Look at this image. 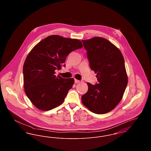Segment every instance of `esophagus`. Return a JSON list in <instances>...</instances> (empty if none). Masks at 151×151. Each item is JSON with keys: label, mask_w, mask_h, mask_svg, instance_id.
<instances>
[{"label": "esophagus", "mask_w": 151, "mask_h": 151, "mask_svg": "<svg viewBox=\"0 0 151 151\" xmlns=\"http://www.w3.org/2000/svg\"><path fill=\"white\" fill-rule=\"evenodd\" d=\"M80 82V80H77V79H75V83H79Z\"/></svg>", "instance_id": "obj_1"}]
</instances>
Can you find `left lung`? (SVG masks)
<instances>
[{"label": "left lung", "instance_id": "left-lung-1", "mask_svg": "<svg viewBox=\"0 0 151 151\" xmlns=\"http://www.w3.org/2000/svg\"><path fill=\"white\" fill-rule=\"evenodd\" d=\"M90 68L97 73L98 83H87L88 91L81 101L91 111L105 114L111 111L122 100L128 79L121 51L108 40L96 37L82 40Z\"/></svg>", "mask_w": 151, "mask_h": 151}]
</instances>
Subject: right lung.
I'll use <instances>...</instances> for the list:
<instances>
[{"instance_id":"obj_1","label":"right lung","mask_w":151,"mask_h":151,"mask_svg":"<svg viewBox=\"0 0 151 151\" xmlns=\"http://www.w3.org/2000/svg\"><path fill=\"white\" fill-rule=\"evenodd\" d=\"M82 47L77 39L51 35L30 51L23 66L24 87L36 108L47 111L63 103L74 79L57 77L55 71L65 67L66 57L71 51Z\"/></svg>"}]
</instances>
